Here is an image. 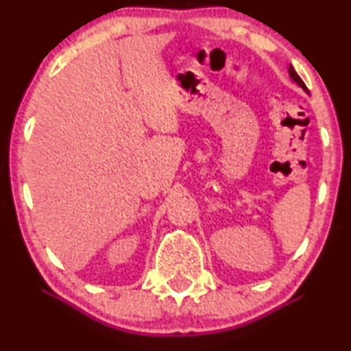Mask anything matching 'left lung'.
Here are the masks:
<instances>
[{
  "label": "left lung",
  "instance_id": "obj_1",
  "mask_svg": "<svg viewBox=\"0 0 351 351\" xmlns=\"http://www.w3.org/2000/svg\"><path fill=\"white\" fill-rule=\"evenodd\" d=\"M289 75H291V77L295 80L297 84H299V86L304 88V90H307V87H305V84H304V80H302L300 77H299V74H297L295 71H293V67L292 66H289Z\"/></svg>",
  "mask_w": 351,
  "mask_h": 351
}]
</instances>
